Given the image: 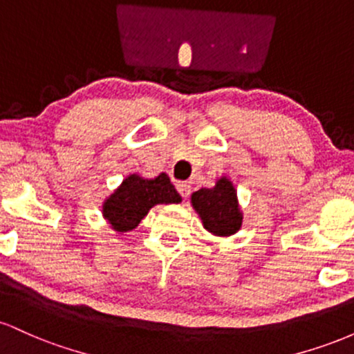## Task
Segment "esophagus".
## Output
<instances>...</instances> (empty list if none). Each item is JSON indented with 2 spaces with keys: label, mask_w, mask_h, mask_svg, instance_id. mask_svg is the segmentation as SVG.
<instances>
[{
  "label": "esophagus",
  "mask_w": 354,
  "mask_h": 354,
  "mask_svg": "<svg viewBox=\"0 0 354 354\" xmlns=\"http://www.w3.org/2000/svg\"><path fill=\"white\" fill-rule=\"evenodd\" d=\"M176 189L183 198H188V194L191 193V186L188 185V183H183V181L176 183Z\"/></svg>",
  "instance_id": "34e87169"
}]
</instances>
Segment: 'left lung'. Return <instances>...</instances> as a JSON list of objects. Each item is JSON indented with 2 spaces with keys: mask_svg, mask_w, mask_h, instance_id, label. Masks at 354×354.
<instances>
[{
  "mask_svg": "<svg viewBox=\"0 0 354 354\" xmlns=\"http://www.w3.org/2000/svg\"><path fill=\"white\" fill-rule=\"evenodd\" d=\"M191 205L200 214L203 226L214 236H231L241 228L243 213L239 209L236 189L223 176L213 188H201L191 194Z\"/></svg>",
  "mask_w": 354,
  "mask_h": 354,
  "instance_id": "left-lung-1",
  "label": "left lung"
}]
</instances>
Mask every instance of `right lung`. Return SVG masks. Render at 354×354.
<instances>
[{
	"instance_id": "add662e5",
	"label": "right lung",
	"mask_w": 354,
	"mask_h": 354,
	"mask_svg": "<svg viewBox=\"0 0 354 354\" xmlns=\"http://www.w3.org/2000/svg\"><path fill=\"white\" fill-rule=\"evenodd\" d=\"M181 203V196L169 181L168 174L160 173L153 180L140 174H129L111 196L103 203V216L118 233L135 230L154 205Z\"/></svg>"
}]
</instances>
